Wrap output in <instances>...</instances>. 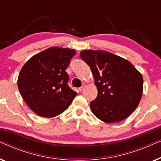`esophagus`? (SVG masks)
Listing matches in <instances>:
<instances>
[{
	"label": "esophagus",
	"instance_id": "obj_1",
	"mask_svg": "<svg viewBox=\"0 0 161 161\" xmlns=\"http://www.w3.org/2000/svg\"><path fill=\"white\" fill-rule=\"evenodd\" d=\"M86 87V83H83L82 84V86H81L79 88V91L80 92H82L83 89H84V88Z\"/></svg>",
	"mask_w": 161,
	"mask_h": 161
}]
</instances>
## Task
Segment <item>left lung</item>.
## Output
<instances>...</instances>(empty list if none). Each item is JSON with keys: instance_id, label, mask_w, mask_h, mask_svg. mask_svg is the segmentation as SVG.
Returning <instances> with one entry per match:
<instances>
[{"instance_id": "1", "label": "left lung", "mask_w": 161, "mask_h": 161, "mask_svg": "<svg viewBox=\"0 0 161 161\" xmlns=\"http://www.w3.org/2000/svg\"><path fill=\"white\" fill-rule=\"evenodd\" d=\"M80 58L89 66L97 88L90 103L94 115L106 123L124 120L142 99L143 77L126 59L103 50H83Z\"/></svg>"}]
</instances>
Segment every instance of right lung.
I'll use <instances>...</instances> for the list:
<instances>
[{
  "instance_id": "obj_1",
  "label": "right lung",
  "mask_w": 161,
  "mask_h": 161,
  "mask_svg": "<svg viewBox=\"0 0 161 161\" xmlns=\"http://www.w3.org/2000/svg\"><path fill=\"white\" fill-rule=\"evenodd\" d=\"M76 51L50 47L31 57L19 73L17 86L28 107L38 116L52 118L63 113L77 92L68 86L65 71Z\"/></svg>"
}]
</instances>
